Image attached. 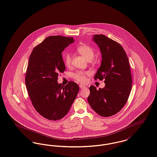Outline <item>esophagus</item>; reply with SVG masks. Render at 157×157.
I'll return each instance as SVG.
<instances>
[{
    "label": "esophagus",
    "instance_id": "1",
    "mask_svg": "<svg viewBox=\"0 0 157 157\" xmlns=\"http://www.w3.org/2000/svg\"><path fill=\"white\" fill-rule=\"evenodd\" d=\"M79 88H81V89H83V88H85V86H84L83 85H79Z\"/></svg>",
    "mask_w": 157,
    "mask_h": 157
}]
</instances>
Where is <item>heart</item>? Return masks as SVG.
<instances>
[{"label":"heart","mask_w":157,"mask_h":157,"mask_svg":"<svg viewBox=\"0 0 157 157\" xmlns=\"http://www.w3.org/2000/svg\"><path fill=\"white\" fill-rule=\"evenodd\" d=\"M77 52L81 55L84 57L87 60L91 63H94L95 59L94 57L95 55V51L92 47L88 45H82L77 48ZM71 55L70 53H67L63 55V62L65 65L69 67L71 64ZM90 73L85 72H77L73 74V78L74 79L78 82L83 83L86 81V76L89 75Z\"/></svg>","instance_id":"obj_1"}]
</instances>
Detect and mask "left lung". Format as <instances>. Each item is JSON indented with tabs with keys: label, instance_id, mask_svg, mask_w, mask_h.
Returning a JSON list of instances; mask_svg holds the SVG:
<instances>
[{
	"label": "left lung",
	"instance_id": "obj_1",
	"mask_svg": "<svg viewBox=\"0 0 157 157\" xmlns=\"http://www.w3.org/2000/svg\"><path fill=\"white\" fill-rule=\"evenodd\" d=\"M93 40L99 46L101 66L94 79H104L105 86L97 90L91 85L88 101L92 109L102 117L119 112L128 100L132 78L129 59L120 44L102 34H95Z\"/></svg>",
	"mask_w": 157,
	"mask_h": 157
}]
</instances>
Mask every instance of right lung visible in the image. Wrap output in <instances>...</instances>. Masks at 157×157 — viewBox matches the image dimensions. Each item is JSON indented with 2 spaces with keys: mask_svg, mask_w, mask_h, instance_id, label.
<instances>
[{
  "mask_svg": "<svg viewBox=\"0 0 157 157\" xmlns=\"http://www.w3.org/2000/svg\"><path fill=\"white\" fill-rule=\"evenodd\" d=\"M74 42L73 37L49 36L33 48L29 58L25 79L28 95L36 110L48 120L65 117L79 92L74 81L65 86L57 83L66 69L62 53Z\"/></svg>",
  "mask_w": 157,
  "mask_h": 157,
  "instance_id": "add662e5",
  "label": "right lung"
}]
</instances>
